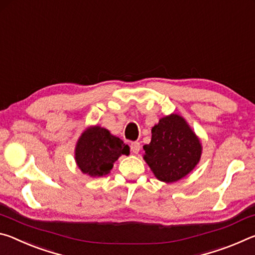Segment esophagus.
Listing matches in <instances>:
<instances>
[{"label":"esophagus","mask_w":255,"mask_h":255,"mask_svg":"<svg viewBox=\"0 0 255 255\" xmlns=\"http://www.w3.org/2000/svg\"><path fill=\"white\" fill-rule=\"evenodd\" d=\"M130 149H131V152L135 153V154L139 152V149H140L139 141H132V143L130 144Z\"/></svg>","instance_id":"esophagus-1"}]
</instances>
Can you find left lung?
Listing matches in <instances>:
<instances>
[{"mask_svg":"<svg viewBox=\"0 0 255 255\" xmlns=\"http://www.w3.org/2000/svg\"><path fill=\"white\" fill-rule=\"evenodd\" d=\"M144 159L159 181H179L195 169L201 157L199 138L176 114L159 119L152 128L150 143L144 145Z\"/></svg>","mask_w":255,"mask_h":255,"instance_id":"left-lung-1","label":"left lung"}]
</instances>
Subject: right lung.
<instances>
[{
    "label": "right lung",
    "mask_w": 255,
    "mask_h": 255,
    "mask_svg": "<svg viewBox=\"0 0 255 255\" xmlns=\"http://www.w3.org/2000/svg\"><path fill=\"white\" fill-rule=\"evenodd\" d=\"M123 154H129V146L120 138L100 126L89 127L77 140L75 161L84 174L99 178L108 174Z\"/></svg>",
    "instance_id": "obj_1"
}]
</instances>
